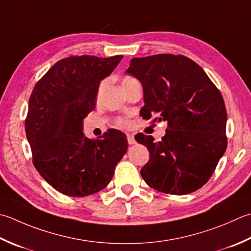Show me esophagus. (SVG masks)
Masks as SVG:
<instances>
[{
  "instance_id": "obj_1",
  "label": "esophagus",
  "mask_w": 251,
  "mask_h": 251,
  "mask_svg": "<svg viewBox=\"0 0 251 251\" xmlns=\"http://www.w3.org/2000/svg\"><path fill=\"white\" fill-rule=\"evenodd\" d=\"M127 140H128L129 145H135L136 144L135 137H134V135H131V134H127Z\"/></svg>"
}]
</instances>
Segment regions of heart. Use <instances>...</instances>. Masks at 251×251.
Masks as SVG:
<instances>
[{"label": "heart", "instance_id": "obj_1", "mask_svg": "<svg viewBox=\"0 0 251 251\" xmlns=\"http://www.w3.org/2000/svg\"><path fill=\"white\" fill-rule=\"evenodd\" d=\"M131 80H134V79H132V78H130V77H126V78H124V79H123L122 85H123V83L129 82V81H131ZM101 88H102V86L100 87V90H101ZM126 124H127V122H126L125 120H120V121H119V125H120V126H125Z\"/></svg>", "mask_w": 251, "mask_h": 251}]
</instances>
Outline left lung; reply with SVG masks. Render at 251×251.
Masks as SVG:
<instances>
[{
    "label": "left lung",
    "mask_w": 251,
    "mask_h": 251,
    "mask_svg": "<svg viewBox=\"0 0 251 251\" xmlns=\"http://www.w3.org/2000/svg\"><path fill=\"white\" fill-rule=\"evenodd\" d=\"M126 73L142 85L144 119L168 122L161 141L137 135L150 160L140 174L151 188L170 195L194 193L207 183L226 150L224 100L197 63L183 55L135 57Z\"/></svg>",
    "instance_id": "obj_1"
}]
</instances>
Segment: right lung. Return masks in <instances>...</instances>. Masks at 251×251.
<instances>
[{"mask_svg": "<svg viewBox=\"0 0 251 251\" xmlns=\"http://www.w3.org/2000/svg\"><path fill=\"white\" fill-rule=\"evenodd\" d=\"M122 58H63L33 88L26 119L33 164L47 183L64 195L86 197L105 188L128 148L120 130L110 129L97 140L82 132L83 119L96 107L101 80Z\"/></svg>", "mask_w": 251, "mask_h": 251, "instance_id": "right-lung-1", "label": "right lung"}]
</instances>
